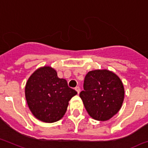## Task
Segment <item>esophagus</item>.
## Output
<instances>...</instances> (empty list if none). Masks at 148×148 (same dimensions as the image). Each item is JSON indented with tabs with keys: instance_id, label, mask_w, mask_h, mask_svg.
Returning a JSON list of instances; mask_svg holds the SVG:
<instances>
[{
	"instance_id": "34e87169",
	"label": "esophagus",
	"mask_w": 148,
	"mask_h": 148,
	"mask_svg": "<svg viewBox=\"0 0 148 148\" xmlns=\"http://www.w3.org/2000/svg\"><path fill=\"white\" fill-rule=\"evenodd\" d=\"M75 90H76V92H78V94H79L80 92H81V89H80L79 86H76V87H75Z\"/></svg>"
}]
</instances>
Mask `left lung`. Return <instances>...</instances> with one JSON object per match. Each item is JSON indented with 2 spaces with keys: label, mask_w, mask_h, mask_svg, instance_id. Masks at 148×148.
Instances as JSON below:
<instances>
[{
  "label": "left lung",
  "mask_w": 148,
  "mask_h": 148,
  "mask_svg": "<svg viewBox=\"0 0 148 148\" xmlns=\"http://www.w3.org/2000/svg\"><path fill=\"white\" fill-rule=\"evenodd\" d=\"M80 97L91 117L106 121L120 111L125 90L120 78L108 70L89 71L85 76Z\"/></svg>",
  "instance_id": "1"
}]
</instances>
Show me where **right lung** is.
Here are the masks:
<instances>
[{
    "label": "right lung",
    "instance_id": "right-lung-1",
    "mask_svg": "<svg viewBox=\"0 0 148 148\" xmlns=\"http://www.w3.org/2000/svg\"><path fill=\"white\" fill-rule=\"evenodd\" d=\"M76 94V91L69 87L67 81L59 78L56 71L50 66L34 72L25 87L29 109L36 119L45 123L61 120L69 101Z\"/></svg>",
    "mask_w": 148,
    "mask_h": 148
}]
</instances>
